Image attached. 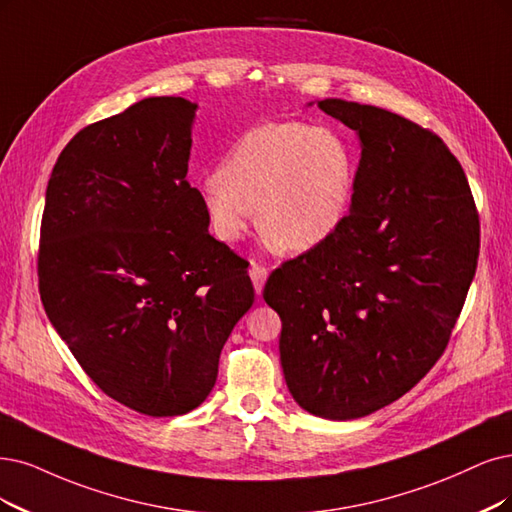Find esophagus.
<instances>
[{"instance_id": "esophagus-1", "label": "esophagus", "mask_w": 512, "mask_h": 512, "mask_svg": "<svg viewBox=\"0 0 512 512\" xmlns=\"http://www.w3.org/2000/svg\"><path fill=\"white\" fill-rule=\"evenodd\" d=\"M249 274H251V280H253V287H255V293L257 295H261V291H263V282H266V278H268V270L266 268H261V266H251V270H249Z\"/></svg>"}]
</instances>
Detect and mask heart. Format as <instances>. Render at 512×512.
Here are the masks:
<instances>
[{"mask_svg": "<svg viewBox=\"0 0 512 512\" xmlns=\"http://www.w3.org/2000/svg\"><path fill=\"white\" fill-rule=\"evenodd\" d=\"M352 194L348 145L331 128L304 122H270L244 132L221 170L198 185L221 242H238L259 213L261 230L289 253H306L329 240L344 223Z\"/></svg>", "mask_w": 512, "mask_h": 512, "instance_id": "heart-1", "label": "heart"}]
</instances>
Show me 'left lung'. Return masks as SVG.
<instances>
[{"label": "left lung", "instance_id": "obj_1", "mask_svg": "<svg viewBox=\"0 0 512 512\" xmlns=\"http://www.w3.org/2000/svg\"><path fill=\"white\" fill-rule=\"evenodd\" d=\"M316 105L361 143L350 215L272 272L263 299L282 320L280 365L295 403L356 420L401 399L439 361L475 278L479 215L434 132L373 105Z\"/></svg>", "mask_w": 512, "mask_h": 512}]
</instances>
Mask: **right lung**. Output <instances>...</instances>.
Listing matches in <instances>:
<instances>
[{
  "label": "right lung",
  "instance_id": "right-lung-1",
  "mask_svg": "<svg viewBox=\"0 0 512 512\" xmlns=\"http://www.w3.org/2000/svg\"><path fill=\"white\" fill-rule=\"evenodd\" d=\"M196 109L149 97L86 126L46 189L44 310L90 380L151 418L204 403L255 299L246 263L208 234L185 179Z\"/></svg>",
  "mask_w": 512,
  "mask_h": 512
}]
</instances>
